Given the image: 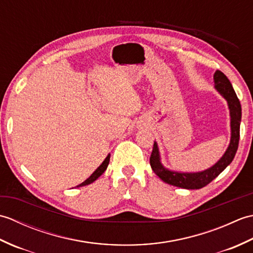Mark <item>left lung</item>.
I'll list each match as a JSON object with an SVG mask.
<instances>
[{
  "mask_svg": "<svg viewBox=\"0 0 253 253\" xmlns=\"http://www.w3.org/2000/svg\"><path fill=\"white\" fill-rule=\"evenodd\" d=\"M214 82H215V88L218 90V92L228 102L230 118H232L230 120L232 138H230L229 147L221 160L215 165H213L211 169L200 171V173H177V171H170L163 168V165L160 162L158 146L154 142L151 157H150V164H151L154 173L166 184L185 188V189H200V188L210 184L215 177L221 174L232 163V161L235 158L240 137L241 105L232 84L221 71H216L214 74Z\"/></svg>",
  "mask_w": 253,
  "mask_h": 253,
  "instance_id": "obj_1",
  "label": "left lung"
}]
</instances>
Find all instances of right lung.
Returning <instances> with one entry per match:
<instances>
[{
    "mask_svg": "<svg viewBox=\"0 0 253 253\" xmlns=\"http://www.w3.org/2000/svg\"><path fill=\"white\" fill-rule=\"evenodd\" d=\"M109 162H110V154L107 155L106 159L103 161V163H102V164L99 166V168L94 170V173H93L92 175H91L87 180H84V182H82V184L78 185L77 187H83V186H85V185H89V184H91V182H93L95 179H98L99 177L105 171V169H106V168H107V165H109Z\"/></svg>",
    "mask_w": 253,
    "mask_h": 253,
    "instance_id": "obj_1",
    "label": "right lung"
}]
</instances>
